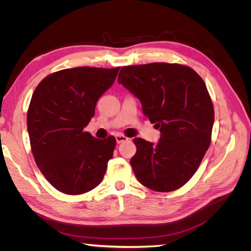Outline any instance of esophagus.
<instances>
[{
  "label": "esophagus",
  "instance_id": "esophagus-1",
  "mask_svg": "<svg viewBox=\"0 0 251 251\" xmlns=\"http://www.w3.org/2000/svg\"><path fill=\"white\" fill-rule=\"evenodd\" d=\"M115 138H116V142L117 143H123V142H125V141H127L128 140V138L127 137H126V136H124V135H116L115 136Z\"/></svg>",
  "mask_w": 251,
  "mask_h": 251
}]
</instances>
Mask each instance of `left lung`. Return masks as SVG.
I'll list each match as a JSON object with an SVG mask.
<instances>
[{
	"instance_id": "1",
	"label": "left lung",
	"mask_w": 251,
	"mask_h": 251,
	"mask_svg": "<svg viewBox=\"0 0 251 251\" xmlns=\"http://www.w3.org/2000/svg\"><path fill=\"white\" fill-rule=\"evenodd\" d=\"M118 83L138 98L160 131L158 143L134 139L136 177L156 192L180 188L198 170L210 144L215 111L203 79L189 67L153 63L123 67Z\"/></svg>"
}]
</instances>
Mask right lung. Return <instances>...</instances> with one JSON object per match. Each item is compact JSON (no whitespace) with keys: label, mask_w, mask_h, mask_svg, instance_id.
Returning a JSON list of instances; mask_svg holds the SVG:
<instances>
[{"label":"right lung","mask_w":251,"mask_h":251,"mask_svg":"<svg viewBox=\"0 0 251 251\" xmlns=\"http://www.w3.org/2000/svg\"><path fill=\"white\" fill-rule=\"evenodd\" d=\"M119 69L60 70L45 77L34 90L27 113L30 144L36 165L59 192L85 194L104 176L116 139H96L83 128Z\"/></svg>","instance_id":"add662e5"}]
</instances>
